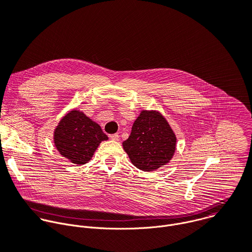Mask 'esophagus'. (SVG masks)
I'll use <instances>...</instances> for the list:
<instances>
[{
    "label": "esophagus",
    "instance_id": "esophagus-1",
    "mask_svg": "<svg viewBox=\"0 0 252 252\" xmlns=\"http://www.w3.org/2000/svg\"><path fill=\"white\" fill-rule=\"evenodd\" d=\"M110 138L112 140H119L120 139V135L118 133H114V134H110Z\"/></svg>",
    "mask_w": 252,
    "mask_h": 252
}]
</instances>
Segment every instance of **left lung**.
Listing matches in <instances>:
<instances>
[{"label":"left lung","instance_id":"left-lung-1","mask_svg":"<svg viewBox=\"0 0 252 252\" xmlns=\"http://www.w3.org/2000/svg\"><path fill=\"white\" fill-rule=\"evenodd\" d=\"M123 147L135 167L152 171L170 161L176 149V136L159 112L143 110Z\"/></svg>","mask_w":252,"mask_h":252}]
</instances>
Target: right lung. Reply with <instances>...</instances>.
I'll return each mask as SVG.
<instances>
[{
	"instance_id": "right-lung-1",
	"label": "right lung",
	"mask_w": 252,
	"mask_h": 252,
	"mask_svg": "<svg viewBox=\"0 0 252 252\" xmlns=\"http://www.w3.org/2000/svg\"><path fill=\"white\" fill-rule=\"evenodd\" d=\"M107 138L96 123L77 109L69 111L54 131V143L58 152L78 165L90 161L99 143Z\"/></svg>"
}]
</instances>
